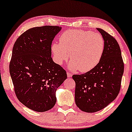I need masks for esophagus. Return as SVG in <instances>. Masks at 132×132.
I'll list each match as a JSON object with an SVG mask.
<instances>
[{
    "instance_id": "34e87169",
    "label": "esophagus",
    "mask_w": 132,
    "mask_h": 132,
    "mask_svg": "<svg viewBox=\"0 0 132 132\" xmlns=\"http://www.w3.org/2000/svg\"><path fill=\"white\" fill-rule=\"evenodd\" d=\"M67 75H68V77H69H69H72V74L71 73L69 72H67Z\"/></svg>"
}]
</instances>
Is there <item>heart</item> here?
Returning a JSON list of instances; mask_svg holds the SVG:
<instances>
[{
    "label": "heart",
    "mask_w": 132,
    "mask_h": 132,
    "mask_svg": "<svg viewBox=\"0 0 132 132\" xmlns=\"http://www.w3.org/2000/svg\"><path fill=\"white\" fill-rule=\"evenodd\" d=\"M59 43L52 45L54 59L58 64L68 59L69 68L87 72L97 65L103 56L105 41L100 33L83 30H69L62 33Z\"/></svg>",
    "instance_id": "b5f03b06"
}]
</instances>
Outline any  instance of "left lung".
I'll return each instance as SVG.
<instances>
[{
  "mask_svg": "<svg viewBox=\"0 0 132 132\" xmlns=\"http://www.w3.org/2000/svg\"><path fill=\"white\" fill-rule=\"evenodd\" d=\"M105 41L100 62L84 74L72 76L75 83V103L81 110L93 113L103 109L120 92L124 63L118 42L103 29L97 28Z\"/></svg>",
  "mask_w": 132,
  "mask_h": 132,
  "instance_id": "1",
  "label": "left lung"
}]
</instances>
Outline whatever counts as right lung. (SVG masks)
Segmentation results:
<instances>
[{"label":"right lung","instance_id":"right-lung-1","mask_svg":"<svg viewBox=\"0 0 132 132\" xmlns=\"http://www.w3.org/2000/svg\"><path fill=\"white\" fill-rule=\"evenodd\" d=\"M61 30L57 26L28 29L14 44L9 72L18 100L34 111L53 107L56 91L67 79L66 72L51 57L54 37Z\"/></svg>","mask_w":132,"mask_h":132}]
</instances>
